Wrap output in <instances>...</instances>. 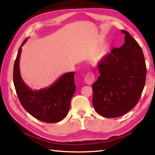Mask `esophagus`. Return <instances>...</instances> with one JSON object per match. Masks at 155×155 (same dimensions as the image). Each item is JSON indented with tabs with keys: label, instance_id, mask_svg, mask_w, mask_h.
I'll list each match as a JSON object with an SVG mask.
<instances>
[{
	"label": "esophagus",
	"instance_id": "obj_1",
	"mask_svg": "<svg viewBox=\"0 0 155 155\" xmlns=\"http://www.w3.org/2000/svg\"><path fill=\"white\" fill-rule=\"evenodd\" d=\"M94 81V76L92 72H88L84 77V82L87 84H92Z\"/></svg>",
	"mask_w": 155,
	"mask_h": 155
}]
</instances>
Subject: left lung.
<instances>
[{
	"mask_svg": "<svg viewBox=\"0 0 155 155\" xmlns=\"http://www.w3.org/2000/svg\"><path fill=\"white\" fill-rule=\"evenodd\" d=\"M124 45L98 62L100 76L93 84L95 110L106 118L126 114L136 106L145 84L147 67L142 48L126 31Z\"/></svg>",
	"mask_w": 155,
	"mask_h": 155,
	"instance_id": "left-lung-1",
	"label": "left lung"
}]
</instances>
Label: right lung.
Returning <instances> with one entry per match:
<instances>
[{
  "mask_svg": "<svg viewBox=\"0 0 155 155\" xmlns=\"http://www.w3.org/2000/svg\"><path fill=\"white\" fill-rule=\"evenodd\" d=\"M23 41L18 49L13 68V81L20 103L28 113L37 119L48 123L62 120L67 116L71 101L76 91L74 72L62 74L55 83L47 88L32 91L22 79L19 61Z\"/></svg>",
  "mask_w": 155,
  "mask_h": 155,
  "instance_id": "1",
  "label": "right lung"
}]
</instances>
